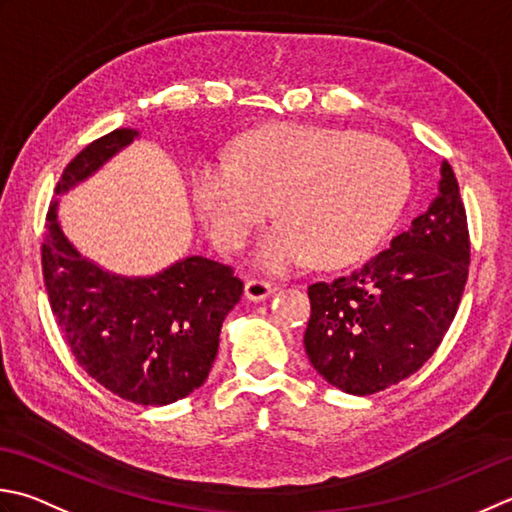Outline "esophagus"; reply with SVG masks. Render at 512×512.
I'll use <instances>...</instances> for the list:
<instances>
[{
    "mask_svg": "<svg viewBox=\"0 0 512 512\" xmlns=\"http://www.w3.org/2000/svg\"><path fill=\"white\" fill-rule=\"evenodd\" d=\"M270 293H273V286L264 282V279H248L244 286V295L250 302H264Z\"/></svg>",
    "mask_w": 512,
    "mask_h": 512,
    "instance_id": "obj_1",
    "label": "esophagus"
}]
</instances>
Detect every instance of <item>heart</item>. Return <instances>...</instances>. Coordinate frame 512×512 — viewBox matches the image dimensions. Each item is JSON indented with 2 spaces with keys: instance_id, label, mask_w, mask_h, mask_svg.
<instances>
[{
  "instance_id": "1",
  "label": "heart",
  "mask_w": 512,
  "mask_h": 512,
  "mask_svg": "<svg viewBox=\"0 0 512 512\" xmlns=\"http://www.w3.org/2000/svg\"><path fill=\"white\" fill-rule=\"evenodd\" d=\"M193 202L210 237L242 248L275 213L257 262L284 270L310 255L317 266H344L373 250L406 204L410 170L399 150L353 130L275 124L253 130L235 157L202 159L193 170Z\"/></svg>"
}]
</instances>
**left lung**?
<instances>
[{"label": "left lung", "instance_id": "left-lung-1", "mask_svg": "<svg viewBox=\"0 0 512 512\" xmlns=\"http://www.w3.org/2000/svg\"><path fill=\"white\" fill-rule=\"evenodd\" d=\"M439 193L390 248L335 282L308 286L304 348L330 386L373 395L422 368L462 302L470 239L457 177L439 168Z\"/></svg>", "mask_w": 512, "mask_h": 512}]
</instances>
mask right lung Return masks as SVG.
Returning a JSON list of instances; mask_svg holds the SVG:
<instances>
[{
    "label": "right lung",
    "mask_w": 512,
    "mask_h": 512,
    "mask_svg": "<svg viewBox=\"0 0 512 512\" xmlns=\"http://www.w3.org/2000/svg\"><path fill=\"white\" fill-rule=\"evenodd\" d=\"M139 137L117 128L70 162L55 195L86 182ZM50 308L77 364L126 402L166 406L206 382L219 333L242 299L233 268L190 255L150 277L110 273L84 257L59 222V199L46 215L42 244Z\"/></svg>",
    "instance_id": "obj_1"
}]
</instances>
